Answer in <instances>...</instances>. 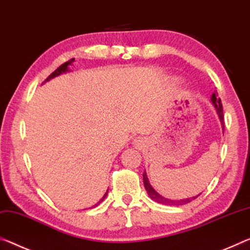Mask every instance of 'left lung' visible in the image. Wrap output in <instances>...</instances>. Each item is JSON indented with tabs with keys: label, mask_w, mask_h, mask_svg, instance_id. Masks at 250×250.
<instances>
[{
	"label": "left lung",
	"mask_w": 250,
	"mask_h": 250,
	"mask_svg": "<svg viewBox=\"0 0 250 250\" xmlns=\"http://www.w3.org/2000/svg\"><path fill=\"white\" fill-rule=\"evenodd\" d=\"M211 102L212 104L215 105V108L217 110V113H218V117L220 119V122H221V125H223V129H224V111H223V104H221V100L219 98H218V93L215 92L212 93L211 96ZM144 185H145V188L146 190V192H148L149 197L151 198L152 200L156 201L158 204H161V205H167V206H182V205H186L190 203V201L195 200L196 198L199 196H195V197H190V198H186V199H180V200H171V199H168V198H165L162 197L160 193H158L156 190L152 188V186L150 185L149 179H148V176H146V172H144Z\"/></svg>",
	"instance_id": "8db88e82"
}]
</instances>
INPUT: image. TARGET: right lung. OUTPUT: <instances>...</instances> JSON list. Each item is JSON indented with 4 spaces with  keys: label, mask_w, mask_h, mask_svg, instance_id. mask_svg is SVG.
<instances>
[{
    "label": "right lung",
    "mask_w": 250,
    "mask_h": 250,
    "mask_svg": "<svg viewBox=\"0 0 250 250\" xmlns=\"http://www.w3.org/2000/svg\"><path fill=\"white\" fill-rule=\"evenodd\" d=\"M73 62H74V59H71V60H69L68 62L63 63V64H62V65H60V66H59V68H58L57 70H55V71H54V72H52V73H51V74L49 75V77H47V78H46V80H45L44 82H46V81H50V80H51V79H53V78H55V77H58V75H60V74H62V73H65V72H68V71H69V65H71V64H72V63H73ZM44 82H43V83H44ZM108 191H109V189H108V190H106V192L104 193V196L101 198V200H99V203H98V204H96V205H94V206H93V208H94V207H97V206H98V205H100V204L102 203V201H104V200L105 199V197H106V195H108Z\"/></svg>",
    "instance_id": "right-lung-1"
}]
</instances>
